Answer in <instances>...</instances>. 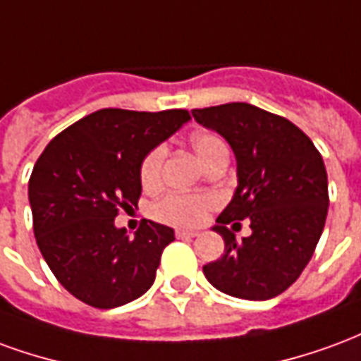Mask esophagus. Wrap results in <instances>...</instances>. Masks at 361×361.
I'll list each match as a JSON object with an SVG mask.
<instances>
[{
  "mask_svg": "<svg viewBox=\"0 0 361 361\" xmlns=\"http://www.w3.org/2000/svg\"><path fill=\"white\" fill-rule=\"evenodd\" d=\"M197 232H191V230H176V238H195Z\"/></svg>",
  "mask_w": 361,
  "mask_h": 361,
  "instance_id": "1",
  "label": "esophagus"
}]
</instances>
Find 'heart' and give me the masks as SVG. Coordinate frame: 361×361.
I'll use <instances>...</instances> for the list:
<instances>
[{
  "mask_svg": "<svg viewBox=\"0 0 361 361\" xmlns=\"http://www.w3.org/2000/svg\"><path fill=\"white\" fill-rule=\"evenodd\" d=\"M191 147L201 158L204 166H209L216 157L228 152L226 142L216 133L211 131H199L191 137ZM166 149L157 145L142 157L139 166V181L142 189L152 191L162 183V170H164ZM216 197L211 193H183V191H170L160 197L152 204V216L166 224L173 226H197L204 220V216L216 207Z\"/></svg>",
  "mask_w": 361,
  "mask_h": 361,
  "instance_id": "heart-1",
  "label": "heart"
}]
</instances>
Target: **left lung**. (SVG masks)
Instances as JSON below:
<instances>
[{
  "label": "left lung",
  "mask_w": 361,
  "mask_h": 361,
  "mask_svg": "<svg viewBox=\"0 0 361 361\" xmlns=\"http://www.w3.org/2000/svg\"><path fill=\"white\" fill-rule=\"evenodd\" d=\"M234 150L238 189L216 219L224 255L203 267L212 286L242 300H271L300 279L317 247L329 209L321 152L290 119L245 102L193 110ZM252 222L242 243L230 221Z\"/></svg>",
  "instance_id": "obj_1"
}]
</instances>
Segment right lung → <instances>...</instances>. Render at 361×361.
<instances>
[{
  "label": "right lung",
  "instance_id": "obj_1",
  "mask_svg": "<svg viewBox=\"0 0 361 361\" xmlns=\"http://www.w3.org/2000/svg\"><path fill=\"white\" fill-rule=\"evenodd\" d=\"M188 119V110L104 108L56 135L36 160L28 180L36 243L82 303L111 310L152 286L173 230L142 220L129 238L114 219L137 207L142 157Z\"/></svg>",
  "mask_w": 361,
  "mask_h": 361
}]
</instances>
